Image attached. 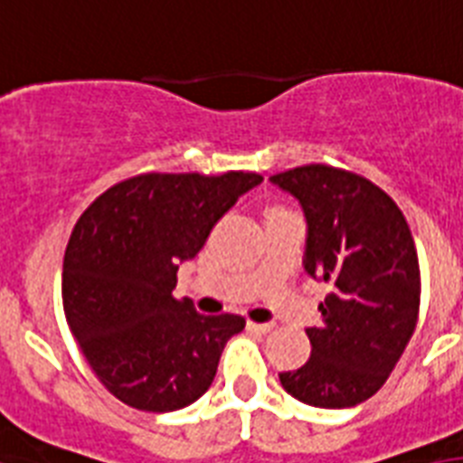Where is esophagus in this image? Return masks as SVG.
Segmentation results:
<instances>
[{
	"mask_svg": "<svg viewBox=\"0 0 463 463\" xmlns=\"http://www.w3.org/2000/svg\"><path fill=\"white\" fill-rule=\"evenodd\" d=\"M246 328H249V331H253V333H270L275 326H272V324H253V321H249V324H246Z\"/></svg>",
	"mask_w": 463,
	"mask_h": 463,
	"instance_id": "1",
	"label": "esophagus"
}]
</instances>
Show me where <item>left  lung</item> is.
Returning a JSON list of instances; mask_svg holds the SVG:
<instances>
[{"instance_id":"8db88e82","label":"left lung","mask_w":463,"mask_h":463,"mask_svg":"<svg viewBox=\"0 0 463 463\" xmlns=\"http://www.w3.org/2000/svg\"><path fill=\"white\" fill-rule=\"evenodd\" d=\"M307 217L304 270L328 285L307 328L311 357L282 372V389L317 408H350L384 386L413 335L420 265L399 205L367 178L307 164L270 175Z\"/></svg>"}]
</instances>
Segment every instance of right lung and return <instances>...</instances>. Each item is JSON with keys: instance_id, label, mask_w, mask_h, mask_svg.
<instances>
[{"instance_id": "add662e5", "label": "right lung", "mask_w": 463, "mask_h": 463, "mask_svg": "<svg viewBox=\"0 0 463 463\" xmlns=\"http://www.w3.org/2000/svg\"><path fill=\"white\" fill-rule=\"evenodd\" d=\"M260 181L246 171L142 174L116 183L79 217L64 250V317L118 401L168 413L210 389L222 350L246 321L203 317L191 299H175V272Z\"/></svg>"}]
</instances>
